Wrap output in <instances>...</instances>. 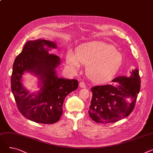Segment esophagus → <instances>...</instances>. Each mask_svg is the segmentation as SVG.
<instances>
[{"label":"esophagus","mask_w":153,"mask_h":153,"mask_svg":"<svg viewBox=\"0 0 153 153\" xmlns=\"http://www.w3.org/2000/svg\"><path fill=\"white\" fill-rule=\"evenodd\" d=\"M79 86H80V87H81V88H85L86 87L85 82H83V81H81L79 82Z\"/></svg>","instance_id":"34e87169"}]
</instances>
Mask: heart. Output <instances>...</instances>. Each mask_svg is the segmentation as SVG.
Segmentation results:
<instances>
[{
    "instance_id": "obj_1",
    "label": "heart",
    "mask_w": 153,
    "mask_h": 153,
    "mask_svg": "<svg viewBox=\"0 0 153 153\" xmlns=\"http://www.w3.org/2000/svg\"><path fill=\"white\" fill-rule=\"evenodd\" d=\"M66 61L70 67L76 69L81 63L86 64L88 77L95 82H102L117 73L122 64L123 56L114 46L94 41L79 46L76 53L69 51Z\"/></svg>"
}]
</instances>
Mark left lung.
I'll use <instances>...</instances> for the list:
<instances>
[{
    "instance_id": "1",
    "label": "left lung",
    "mask_w": 153,
    "mask_h": 153,
    "mask_svg": "<svg viewBox=\"0 0 153 153\" xmlns=\"http://www.w3.org/2000/svg\"><path fill=\"white\" fill-rule=\"evenodd\" d=\"M129 77L119 76L111 84L92 87V97L89 114L97 123H115L133 111L140 91L141 79L138 69Z\"/></svg>"
}]
</instances>
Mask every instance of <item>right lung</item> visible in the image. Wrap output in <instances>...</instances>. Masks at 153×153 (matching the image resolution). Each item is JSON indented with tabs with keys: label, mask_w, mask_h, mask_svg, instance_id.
I'll use <instances>...</instances> for the list:
<instances>
[{
	"label": "right lung",
	"mask_w": 153,
	"mask_h": 153,
	"mask_svg": "<svg viewBox=\"0 0 153 153\" xmlns=\"http://www.w3.org/2000/svg\"><path fill=\"white\" fill-rule=\"evenodd\" d=\"M54 43L39 39L29 41L16 57L11 76V89L18 110L26 118L36 123L53 124L60 119L66 96L78 87L76 79L59 78L55 69L60 64L58 56L49 53ZM39 76L43 84L37 95L28 94L22 86L24 71Z\"/></svg>",
	"instance_id": "obj_1"
}]
</instances>
